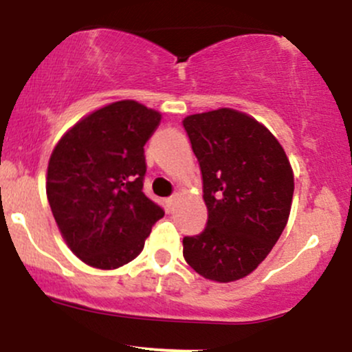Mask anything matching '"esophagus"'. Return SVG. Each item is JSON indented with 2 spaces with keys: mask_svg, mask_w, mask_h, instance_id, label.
<instances>
[{
  "mask_svg": "<svg viewBox=\"0 0 352 352\" xmlns=\"http://www.w3.org/2000/svg\"><path fill=\"white\" fill-rule=\"evenodd\" d=\"M177 199H179V195H172V197H168L167 200H165V204H167V207H168V210H172L173 207H175V201H177Z\"/></svg>",
  "mask_w": 352,
  "mask_h": 352,
  "instance_id": "obj_1",
  "label": "esophagus"
}]
</instances>
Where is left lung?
I'll return each mask as SVG.
<instances>
[{"mask_svg": "<svg viewBox=\"0 0 352 352\" xmlns=\"http://www.w3.org/2000/svg\"><path fill=\"white\" fill-rule=\"evenodd\" d=\"M199 160L205 230L184 238L185 261L207 280H240L272 252L288 221L292 165L268 129L233 109L185 117Z\"/></svg>", "mask_w": 352, "mask_h": 352, "instance_id": "1", "label": "left lung"}]
</instances>
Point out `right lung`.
Instances as JSON below:
<instances>
[{"label": "right lung", "instance_id": "right-lung-1", "mask_svg": "<svg viewBox=\"0 0 352 352\" xmlns=\"http://www.w3.org/2000/svg\"><path fill=\"white\" fill-rule=\"evenodd\" d=\"M160 114L119 100L79 120L47 165L46 193L66 243L84 263L116 270L142 252L164 208L144 193V145Z\"/></svg>", "mask_w": 352, "mask_h": 352}]
</instances>
